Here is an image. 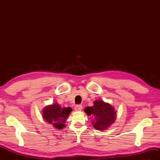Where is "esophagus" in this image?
<instances>
[{
  "instance_id": "34e87169",
  "label": "esophagus",
  "mask_w": 160,
  "mask_h": 160,
  "mask_svg": "<svg viewBox=\"0 0 160 160\" xmlns=\"http://www.w3.org/2000/svg\"><path fill=\"white\" fill-rule=\"evenodd\" d=\"M74 109H75V111H81L82 109V105H80V104H78V105H76V107H75Z\"/></svg>"
}]
</instances>
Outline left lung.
I'll return each mask as SVG.
<instances>
[{
    "instance_id": "8db88e82",
    "label": "left lung",
    "mask_w": 160,
    "mask_h": 160,
    "mask_svg": "<svg viewBox=\"0 0 160 160\" xmlns=\"http://www.w3.org/2000/svg\"><path fill=\"white\" fill-rule=\"evenodd\" d=\"M84 111L88 115L92 116V124L96 130L107 129L113 123L116 118V111H114V108L102 100H96L93 107H86Z\"/></svg>"
}]
</instances>
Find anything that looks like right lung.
<instances>
[{
	"label": "right lung",
	"instance_id": "obj_1",
	"mask_svg": "<svg viewBox=\"0 0 160 160\" xmlns=\"http://www.w3.org/2000/svg\"><path fill=\"white\" fill-rule=\"evenodd\" d=\"M72 111L71 107L61 108L57 103L47 107L42 111V117L45 121L58 129H62L68 115Z\"/></svg>",
	"mask_w": 160,
	"mask_h": 160
}]
</instances>
